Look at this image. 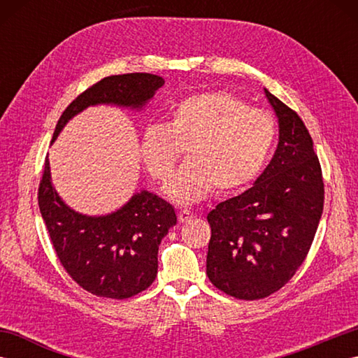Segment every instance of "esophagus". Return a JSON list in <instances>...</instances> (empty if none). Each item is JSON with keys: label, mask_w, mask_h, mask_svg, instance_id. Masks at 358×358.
<instances>
[{"label": "esophagus", "mask_w": 358, "mask_h": 358, "mask_svg": "<svg viewBox=\"0 0 358 358\" xmlns=\"http://www.w3.org/2000/svg\"><path fill=\"white\" fill-rule=\"evenodd\" d=\"M192 218H194V214H192L191 210L183 209V210H180V212H178V220H180V223H187V222H191Z\"/></svg>", "instance_id": "34e87169"}]
</instances>
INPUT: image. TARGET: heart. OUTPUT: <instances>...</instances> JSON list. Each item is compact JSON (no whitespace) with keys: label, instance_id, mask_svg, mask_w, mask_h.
<instances>
[{"label":"heart","instance_id":"obj_1","mask_svg":"<svg viewBox=\"0 0 358 358\" xmlns=\"http://www.w3.org/2000/svg\"><path fill=\"white\" fill-rule=\"evenodd\" d=\"M275 121L249 108L227 90L181 98L169 108L167 123L143 127L140 154L152 177L164 181L187 148L189 159L164 186L171 200L192 204L214 191L245 187L268 159L275 140Z\"/></svg>","mask_w":358,"mask_h":358}]
</instances>
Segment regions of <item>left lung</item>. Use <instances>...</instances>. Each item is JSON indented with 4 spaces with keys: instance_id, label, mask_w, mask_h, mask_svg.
I'll list each match as a JSON object with an SVG mask.
<instances>
[{
    "instance_id": "left-lung-1",
    "label": "left lung",
    "mask_w": 358,
    "mask_h": 358,
    "mask_svg": "<svg viewBox=\"0 0 358 358\" xmlns=\"http://www.w3.org/2000/svg\"><path fill=\"white\" fill-rule=\"evenodd\" d=\"M264 95L278 123L275 154L252 187L208 214V277L240 300L264 299L292 278L323 212L322 167L305 123L268 89Z\"/></svg>"
}]
</instances>
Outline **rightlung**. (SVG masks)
Segmentation results:
<instances>
[{"label":"right lung","instance_id":"right-lung-1","mask_svg":"<svg viewBox=\"0 0 358 358\" xmlns=\"http://www.w3.org/2000/svg\"><path fill=\"white\" fill-rule=\"evenodd\" d=\"M163 85L164 80L152 73L103 78L67 106L52 143L73 117L92 106L143 112ZM38 204L63 268L83 289L106 299H129L152 285L158 271L159 243L177 224L172 204L146 189L109 214H81L67 206L57 192L49 157L38 189Z\"/></svg>","mask_w":358,"mask_h":358}]
</instances>
